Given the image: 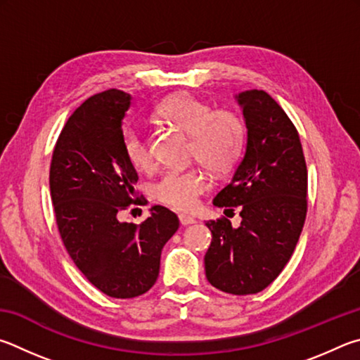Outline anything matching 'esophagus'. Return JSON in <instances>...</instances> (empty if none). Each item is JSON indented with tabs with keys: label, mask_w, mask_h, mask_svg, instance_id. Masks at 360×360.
<instances>
[{
	"label": "esophagus",
	"mask_w": 360,
	"mask_h": 360,
	"mask_svg": "<svg viewBox=\"0 0 360 360\" xmlns=\"http://www.w3.org/2000/svg\"><path fill=\"white\" fill-rule=\"evenodd\" d=\"M179 219H180V224H181V226H188V224H194V223H196V219H194V218L190 217V215H180Z\"/></svg>",
	"instance_id": "esophagus-1"
}]
</instances>
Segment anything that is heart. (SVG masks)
Here are the masks:
<instances>
[{"label":"heart","mask_w":360,"mask_h":360,"mask_svg":"<svg viewBox=\"0 0 360 360\" xmlns=\"http://www.w3.org/2000/svg\"><path fill=\"white\" fill-rule=\"evenodd\" d=\"M164 122L191 136V155L212 172H226L242 155L245 129L232 112H217L205 101L184 94L166 101L158 109ZM123 150L132 167L147 169L151 151L147 137L139 126L123 131ZM205 176L196 169L167 170L153 185V196L175 210H193L205 191Z\"/></svg>","instance_id":"1"}]
</instances>
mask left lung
I'll return each mask as SVG.
<instances>
[{
  "label": "left lung",
  "mask_w": 360,
  "mask_h": 360,
  "mask_svg": "<svg viewBox=\"0 0 360 360\" xmlns=\"http://www.w3.org/2000/svg\"><path fill=\"white\" fill-rule=\"evenodd\" d=\"M236 101L247 126L245 155L213 204L240 207L242 223L207 221L204 261L212 286L247 295L266 289L291 259L307 217V164L297 129L269 93L247 90Z\"/></svg>",
  "instance_id": "8db88e82"
}]
</instances>
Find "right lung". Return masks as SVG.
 <instances>
[{
	"mask_svg": "<svg viewBox=\"0 0 360 360\" xmlns=\"http://www.w3.org/2000/svg\"><path fill=\"white\" fill-rule=\"evenodd\" d=\"M131 94L107 90L75 110L56 141L50 196L69 256L85 278L115 299L145 294L160 275L161 251L179 218L155 205L142 224L118 213L134 202L139 176L123 150Z\"/></svg>",
	"mask_w": 360,
	"mask_h": 360,
	"instance_id": "right-lung-1",
	"label": "right lung"
}]
</instances>
